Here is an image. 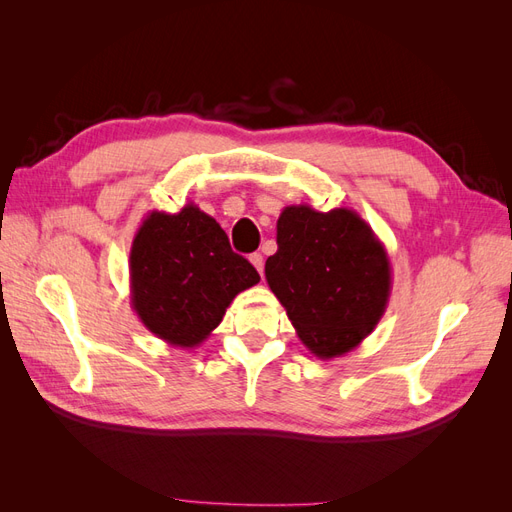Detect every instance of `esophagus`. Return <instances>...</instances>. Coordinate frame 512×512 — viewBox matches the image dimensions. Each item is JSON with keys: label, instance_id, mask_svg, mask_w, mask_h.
<instances>
[{"label": "esophagus", "instance_id": "esophagus-1", "mask_svg": "<svg viewBox=\"0 0 512 512\" xmlns=\"http://www.w3.org/2000/svg\"><path fill=\"white\" fill-rule=\"evenodd\" d=\"M250 262H252V265L256 267V271H258L260 275L265 273V258H262V254H260V252L252 254V256H250Z\"/></svg>", "mask_w": 512, "mask_h": 512}]
</instances>
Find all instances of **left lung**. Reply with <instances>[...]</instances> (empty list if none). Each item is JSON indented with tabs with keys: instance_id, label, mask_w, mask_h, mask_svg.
<instances>
[{
	"instance_id": "left-lung-1",
	"label": "left lung",
	"mask_w": 512,
	"mask_h": 512,
	"mask_svg": "<svg viewBox=\"0 0 512 512\" xmlns=\"http://www.w3.org/2000/svg\"><path fill=\"white\" fill-rule=\"evenodd\" d=\"M267 284L318 359L348 354L376 329L393 286L384 243L354 209L284 207Z\"/></svg>"
}]
</instances>
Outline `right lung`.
I'll return each instance as SVG.
<instances>
[{
    "label": "right lung",
    "instance_id": "add662e5",
    "mask_svg": "<svg viewBox=\"0 0 512 512\" xmlns=\"http://www.w3.org/2000/svg\"><path fill=\"white\" fill-rule=\"evenodd\" d=\"M258 271L230 250L222 226L188 203L177 213L151 211L130 250V301L138 320L162 342L190 350L222 322Z\"/></svg>",
    "mask_w": 512,
    "mask_h": 512
}]
</instances>
